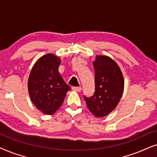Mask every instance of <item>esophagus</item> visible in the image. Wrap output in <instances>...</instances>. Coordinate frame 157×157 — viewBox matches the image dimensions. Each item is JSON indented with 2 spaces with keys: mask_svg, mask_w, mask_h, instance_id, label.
<instances>
[{
  "mask_svg": "<svg viewBox=\"0 0 157 157\" xmlns=\"http://www.w3.org/2000/svg\"><path fill=\"white\" fill-rule=\"evenodd\" d=\"M72 90L75 92H80L82 90V88L80 87H72Z\"/></svg>",
  "mask_w": 157,
  "mask_h": 157,
  "instance_id": "1",
  "label": "esophagus"
}]
</instances>
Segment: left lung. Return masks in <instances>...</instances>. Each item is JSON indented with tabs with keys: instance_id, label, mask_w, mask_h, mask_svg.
<instances>
[{
	"instance_id": "obj_1",
	"label": "left lung",
	"mask_w": 157,
	"mask_h": 157,
	"mask_svg": "<svg viewBox=\"0 0 157 157\" xmlns=\"http://www.w3.org/2000/svg\"><path fill=\"white\" fill-rule=\"evenodd\" d=\"M93 67L95 92L91 97L85 95L84 99L90 111L101 118L118 105L124 92V77L118 64L107 56H96Z\"/></svg>"
}]
</instances>
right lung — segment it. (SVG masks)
<instances>
[{"instance_id":"add662e5","label":"right lung","mask_w":157,"mask_h":157,"mask_svg":"<svg viewBox=\"0 0 157 157\" xmlns=\"http://www.w3.org/2000/svg\"><path fill=\"white\" fill-rule=\"evenodd\" d=\"M60 59L52 54L41 57L33 67L28 81L29 93L36 107L52 115L60 108L70 87L60 75Z\"/></svg>"}]
</instances>
